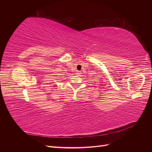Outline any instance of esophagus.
Instances as JSON below:
<instances>
[{"label":"esophagus","instance_id":"esophagus-1","mask_svg":"<svg viewBox=\"0 0 152 152\" xmlns=\"http://www.w3.org/2000/svg\"><path fill=\"white\" fill-rule=\"evenodd\" d=\"M80 72H79V71H77V72H76V74H77V75H80Z\"/></svg>","mask_w":152,"mask_h":152}]
</instances>
